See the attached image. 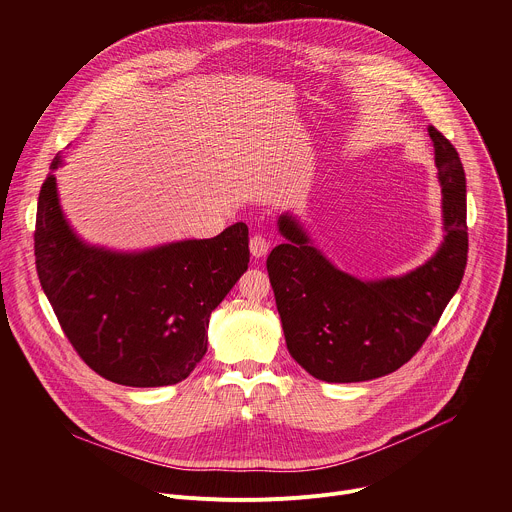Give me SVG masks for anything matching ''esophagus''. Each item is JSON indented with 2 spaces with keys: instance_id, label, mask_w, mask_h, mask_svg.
<instances>
[{
  "instance_id": "esophagus-1",
  "label": "esophagus",
  "mask_w": 512,
  "mask_h": 512,
  "mask_svg": "<svg viewBox=\"0 0 512 512\" xmlns=\"http://www.w3.org/2000/svg\"><path fill=\"white\" fill-rule=\"evenodd\" d=\"M249 249H251L253 257H257V259L265 257L267 251H269V241L265 237H261V235H253L251 241H249Z\"/></svg>"
}]
</instances>
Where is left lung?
I'll list each match as a JSON object with an SVG mask.
<instances>
[{"label":"left lung","instance_id":"obj_1","mask_svg":"<svg viewBox=\"0 0 512 512\" xmlns=\"http://www.w3.org/2000/svg\"><path fill=\"white\" fill-rule=\"evenodd\" d=\"M442 184L444 241L417 269L377 281L338 269L294 214H281L285 239L267 257L289 354L326 383L385 377L421 348L460 287L468 259L466 176L454 145L429 127Z\"/></svg>","mask_w":512,"mask_h":512}]
</instances>
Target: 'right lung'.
I'll return each instance as SVG.
<instances>
[{
	"mask_svg": "<svg viewBox=\"0 0 512 512\" xmlns=\"http://www.w3.org/2000/svg\"><path fill=\"white\" fill-rule=\"evenodd\" d=\"M60 166L56 154L38 196L34 255L66 338L117 385L184 381L206 354L212 310L247 271V225L131 253L89 245L62 212L54 174Z\"/></svg>",
	"mask_w": 512,
	"mask_h": 512,
	"instance_id": "add662e5",
	"label": "right lung"
}]
</instances>
